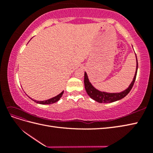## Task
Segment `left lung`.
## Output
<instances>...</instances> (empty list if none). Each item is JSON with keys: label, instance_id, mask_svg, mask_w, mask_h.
<instances>
[{"label": "left lung", "instance_id": "8db88e82", "mask_svg": "<svg viewBox=\"0 0 153 153\" xmlns=\"http://www.w3.org/2000/svg\"><path fill=\"white\" fill-rule=\"evenodd\" d=\"M136 59H137V56H136ZM137 68H138V63H137V68H136L135 74L133 79V82L129 85V87L127 89H126L123 91L121 93H108L106 92H102L96 89L94 87L91 83L89 82V80L87 77V75L86 72H85V76H84V84H85V88L86 90L87 93L91 98L95 100V101L100 102V103H106V102H115L116 100H118L123 99L128 94L130 91L132 89L134 84L135 83V81L136 79V76H137Z\"/></svg>", "mask_w": 153, "mask_h": 153}]
</instances>
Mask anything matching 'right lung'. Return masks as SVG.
Here are the masks:
<instances>
[{
  "label": "right lung",
  "mask_w": 153,
  "mask_h": 153,
  "mask_svg": "<svg viewBox=\"0 0 153 153\" xmlns=\"http://www.w3.org/2000/svg\"><path fill=\"white\" fill-rule=\"evenodd\" d=\"M63 93H64V91L60 93L59 95H58L57 96L53 97V98H51L50 99H48L46 100H43V101H37V100H33L35 102L39 103V104H41V105H50V104L54 103V102H57L58 100H59L62 97V96Z\"/></svg>",
  "instance_id": "add662e5"
}]
</instances>
